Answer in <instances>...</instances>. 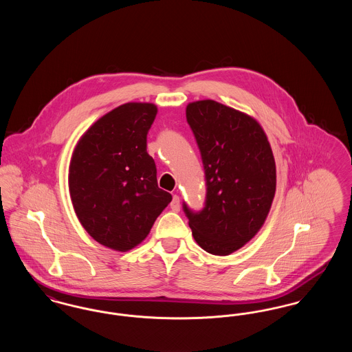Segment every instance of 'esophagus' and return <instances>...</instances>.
<instances>
[{"label": "esophagus", "instance_id": "34e87169", "mask_svg": "<svg viewBox=\"0 0 352 352\" xmlns=\"http://www.w3.org/2000/svg\"><path fill=\"white\" fill-rule=\"evenodd\" d=\"M170 208H171L173 211H175V212L179 211V208H181V201H179V197H178V195H174V197H173L171 203H170Z\"/></svg>", "mask_w": 352, "mask_h": 352}]
</instances>
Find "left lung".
Masks as SVG:
<instances>
[{
  "mask_svg": "<svg viewBox=\"0 0 352 352\" xmlns=\"http://www.w3.org/2000/svg\"><path fill=\"white\" fill-rule=\"evenodd\" d=\"M186 118L201 151L206 199L199 211L184 201L195 241L227 256L248 243L268 217L276 164L260 124L218 101L190 102Z\"/></svg>",
  "mask_w": 352,
  "mask_h": 352,
  "instance_id": "8db88e82",
  "label": "left lung"
}]
</instances>
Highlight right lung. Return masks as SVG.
<instances>
[{
    "label": "right lung",
    "mask_w": 352,
    "mask_h": 352,
    "mask_svg": "<svg viewBox=\"0 0 352 352\" xmlns=\"http://www.w3.org/2000/svg\"><path fill=\"white\" fill-rule=\"evenodd\" d=\"M157 115L149 102H126L99 118L78 142L69 195L84 230L115 251L140 244L171 201L157 184L146 138Z\"/></svg>",
    "instance_id": "obj_1"
}]
</instances>
